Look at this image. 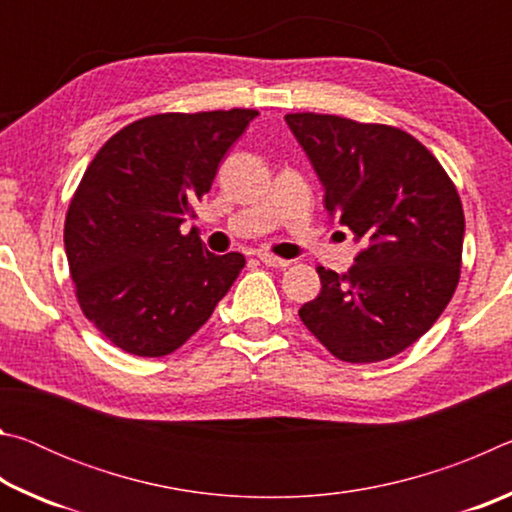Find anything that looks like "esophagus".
Returning a JSON list of instances; mask_svg holds the SVG:
<instances>
[{
  "label": "esophagus",
  "mask_w": 512,
  "mask_h": 512,
  "mask_svg": "<svg viewBox=\"0 0 512 512\" xmlns=\"http://www.w3.org/2000/svg\"><path fill=\"white\" fill-rule=\"evenodd\" d=\"M259 262L266 264V266H273V268H287L289 266V259L275 257L271 253H259Z\"/></svg>",
  "instance_id": "34e87169"
}]
</instances>
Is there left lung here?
I'll return each mask as SVG.
<instances>
[{
    "label": "left lung",
    "mask_w": 512,
    "mask_h": 512,
    "mask_svg": "<svg viewBox=\"0 0 512 512\" xmlns=\"http://www.w3.org/2000/svg\"><path fill=\"white\" fill-rule=\"evenodd\" d=\"M325 189L332 219L361 244L345 275L318 266L300 320L336 359H391L429 332L461 277L465 216L440 162L400 128L296 112L284 117Z\"/></svg>",
    "instance_id": "left-lung-1"
}]
</instances>
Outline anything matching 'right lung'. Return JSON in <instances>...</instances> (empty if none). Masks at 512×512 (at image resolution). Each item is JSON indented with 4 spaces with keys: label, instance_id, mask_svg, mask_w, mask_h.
Wrapping results in <instances>:
<instances>
[{
    "label": "right lung",
    "instance_id": "1",
    "mask_svg": "<svg viewBox=\"0 0 512 512\" xmlns=\"http://www.w3.org/2000/svg\"><path fill=\"white\" fill-rule=\"evenodd\" d=\"M257 110L164 112L101 146L69 203L65 253L85 318L135 357L178 350L230 291L244 255H214L192 228L223 155Z\"/></svg>",
    "mask_w": 512,
    "mask_h": 512
}]
</instances>
